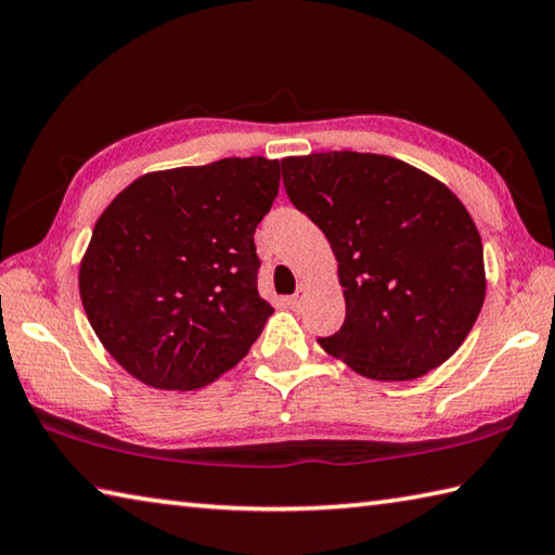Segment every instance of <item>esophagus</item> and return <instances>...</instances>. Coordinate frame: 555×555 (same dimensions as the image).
I'll return each mask as SVG.
<instances>
[{
	"instance_id": "1",
	"label": "esophagus",
	"mask_w": 555,
	"mask_h": 555,
	"mask_svg": "<svg viewBox=\"0 0 555 555\" xmlns=\"http://www.w3.org/2000/svg\"><path fill=\"white\" fill-rule=\"evenodd\" d=\"M305 297H307V287L305 285H297V292L295 295H292L287 301H289V307H299L301 301H305Z\"/></svg>"
}]
</instances>
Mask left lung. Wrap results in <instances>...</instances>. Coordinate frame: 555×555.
Instances as JSON below:
<instances>
[{
    "instance_id": "8db88e82",
    "label": "left lung",
    "mask_w": 555,
    "mask_h": 555,
    "mask_svg": "<svg viewBox=\"0 0 555 555\" xmlns=\"http://www.w3.org/2000/svg\"><path fill=\"white\" fill-rule=\"evenodd\" d=\"M280 164L289 201L338 260L345 321L321 348L376 382H411L452 358L486 299L483 244L464 203L384 154Z\"/></svg>"
}]
</instances>
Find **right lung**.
I'll return each mask as SVG.
<instances>
[{
	"instance_id": "add662e5",
	"label": "right lung",
	"mask_w": 555,
	"mask_h": 555,
	"mask_svg": "<svg viewBox=\"0 0 555 555\" xmlns=\"http://www.w3.org/2000/svg\"><path fill=\"white\" fill-rule=\"evenodd\" d=\"M280 188L266 156L152 171L113 197L79 263L83 311L142 384L191 391L244 358L273 307L254 234Z\"/></svg>"
}]
</instances>
